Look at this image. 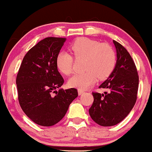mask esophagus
Wrapping results in <instances>:
<instances>
[{
  "label": "esophagus",
  "instance_id": "esophagus-1",
  "mask_svg": "<svg viewBox=\"0 0 152 152\" xmlns=\"http://www.w3.org/2000/svg\"><path fill=\"white\" fill-rule=\"evenodd\" d=\"M78 94H79V95H81L82 94L84 93V91L81 90V89H78Z\"/></svg>",
  "mask_w": 152,
  "mask_h": 152
}]
</instances>
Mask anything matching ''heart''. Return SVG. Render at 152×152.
Here are the masks:
<instances>
[{
    "instance_id": "obj_1",
    "label": "heart",
    "mask_w": 152,
    "mask_h": 152,
    "mask_svg": "<svg viewBox=\"0 0 152 152\" xmlns=\"http://www.w3.org/2000/svg\"><path fill=\"white\" fill-rule=\"evenodd\" d=\"M70 49L76 58H85L84 72L75 74L69 81V86L84 90L94 85L97 79L104 80L112 74L116 65V55L112 47L88 38H80L71 43ZM60 72L70 75L74 70V57L61 51L56 58Z\"/></svg>"
}]
</instances>
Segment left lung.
<instances>
[{"label":"left lung","mask_w":152,"mask_h":152,"mask_svg":"<svg viewBox=\"0 0 152 152\" xmlns=\"http://www.w3.org/2000/svg\"><path fill=\"white\" fill-rule=\"evenodd\" d=\"M117 60L115 69L99 88L109 92H92L94 102L88 110L90 116L102 126H114L124 119L133 109L137 99L139 76L137 67L127 50L113 41Z\"/></svg>","instance_id":"left-lung-1"}]
</instances>
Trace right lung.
Segmentation results:
<instances>
[{"label":"right lung","instance_id":"obj_1","mask_svg":"<svg viewBox=\"0 0 152 152\" xmlns=\"http://www.w3.org/2000/svg\"><path fill=\"white\" fill-rule=\"evenodd\" d=\"M66 38L48 37L31 48L23 59L16 76L19 104L31 121L50 126L64 118L78 96L76 88L56 89L64 83L56 58Z\"/></svg>","mask_w":152,"mask_h":152}]
</instances>
